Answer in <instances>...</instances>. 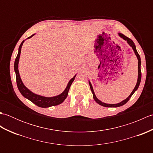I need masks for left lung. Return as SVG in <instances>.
Returning <instances> with one entry per match:
<instances>
[{"label":"left lung","instance_id":"8db88e82","mask_svg":"<svg viewBox=\"0 0 153 153\" xmlns=\"http://www.w3.org/2000/svg\"><path fill=\"white\" fill-rule=\"evenodd\" d=\"M118 34L120 35V37H121L123 39L127 41V42H128V43L132 47L133 50H134L135 55H136V56H137V59H138V79H137V83H136V85L135 87V88H134V90H133V91L130 94V95H129L126 99L123 100V101H122L121 102H120V103H118V104H106V103L101 102V101H100V100H99L97 98L95 94V93H94V91H93L91 83L90 82H89V85H90V88H91V90L92 93H93V95L94 100H95V101L99 104V105H101L102 106H105V107H119V106H122L123 105H125V104L129 100V99L131 98V97L133 95V94H134L135 92V91L138 89V87L139 86V84H140V82H141V58H140V56H139V54H138L137 50H136V47H135V44L134 43V41H133L131 39H129L128 37H126V35H124L122 34V33H118Z\"/></svg>","mask_w":153,"mask_h":153}]
</instances>
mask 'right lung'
Returning <instances> with one entry per match:
<instances>
[{"label":"right lung","mask_w":153,"mask_h":153,"mask_svg":"<svg viewBox=\"0 0 153 153\" xmlns=\"http://www.w3.org/2000/svg\"><path fill=\"white\" fill-rule=\"evenodd\" d=\"M34 35L35 34L31 35L30 37H27V39H30L31 37H33ZM24 40L22 42V43L20 44V45H19V47L18 49V53L14 62V71H15L16 77V83H17V86L19 92L21 93L22 95L24 96L25 98L30 100V101L34 103L35 105H36L37 106L39 107H41V108H47V107H50L52 106H56L58 105H60V104H61L65 99H66L68 91H69L70 87L71 85V83H72V82H74L75 77H76V75L73 77V78H71L70 80V82L68 83L66 88L65 89L64 91L59 95H57L56 97H45L36 95V94L32 93L31 91L29 90L27 87L24 85V83H22V81L20 78V76H19V74L18 71V62H19V56H20L21 48H22L23 43H24Z\"/></svg>","instance_id":"add662e5"}]
</instances>
